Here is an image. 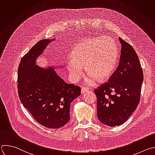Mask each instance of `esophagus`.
<instances>
[{
  "label": "esophagus",
  "mask_w": 155,
  "mask_h": 155,
  "mask_svg": "<svg viewBox=\"0 0 155 155\" xmlns=\"http://www.w3.org/2000/svg\"><path fill=\"white\" fill-rule=\"evenodd\" d=\"M88 89L87 88H85V87H82L81 88V94H83V93H84V92H87V91H88Z\"/></svg>",
  "instance_id": "1"
}]
</instances>
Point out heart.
<instances>
[{"label":"heart","mask_w":155,"mask_h":155,"mask_svg":"<svg viewBox=\"0 0 155 155\" xmlns=\"http://www.w3.org/2000/svg\"><path fill=\"white\" fill-rule=\"evenodd\" d=\"M119 59V49L115 41L110 37L84 38L75 44L70 52L68 63L71 78L77 81L85 67L89 75L85 83L92 85L98 80H108L114 74Z\"/></svg>","instance_id":"b5f03b06"}]
</instances>
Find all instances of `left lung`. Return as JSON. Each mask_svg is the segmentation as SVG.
Returning a JSON list of instances; mask_svg holds the SVG:
<instances>
[{
  "instance_id": "left-lung-1",
  "label": "left lung",
  "mask_w": 155,
  "mask_h": 155,
  "mask_svg": "<svg viewBox=\"0 0 155 155\" xmlns=\"http://www.w3.org/2000/svg\"><path fill=\"white\" fill-rule=\"evenodd\" d=\"M122 45L120 63L105 83L94 89L97 117L104 125L119 126L125 122L140 101L143 71L133 47L119 38Z\"/></svg>"
}]
</instances>
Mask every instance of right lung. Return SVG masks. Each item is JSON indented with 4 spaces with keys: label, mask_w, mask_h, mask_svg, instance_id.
I'll use <instances>...</instances> for the list:
<instances>
[{
    "label": "right lung",
    "mask_w": 155,
    "mask_h": 155,
    "mask_svg": "<svg viewBox=\"0 0 155 155\" xmlns=\"http://www.w3.org/2000/svg\"><path fill=\"white\" fill-rule=\"evenodd\" d=\"M49 39L38 41L21 59L18 72V92L22 104L41 125L60 128L70 119V107L81 88L68 84L51 68L35 65Z\"/></svg>",
    "instance_id": "right-lung-1"
}]
</instances>
